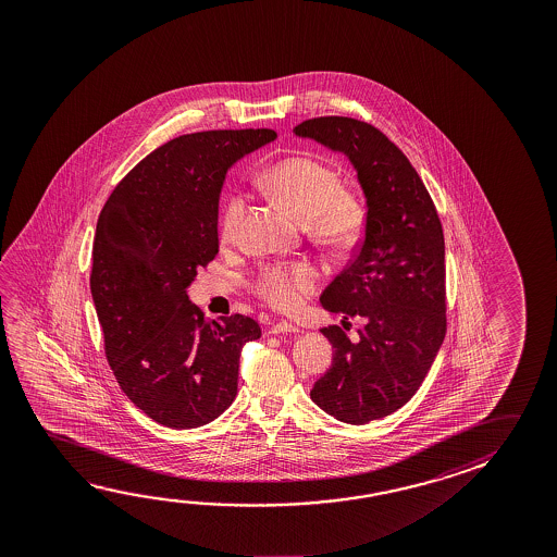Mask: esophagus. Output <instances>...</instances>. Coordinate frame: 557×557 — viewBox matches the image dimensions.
Wrapping results in <instances>:
<instances>
[{"label":"esophagus","mask_w":557,"mask_h":557,"mask_svg":"<svg viewBox=\"0 0 557 557\" xmlns=\"http://www.w3.org/2000/svg\"><path fill=\"white\" fill-rule=\"evenodd\" d=\"M270 332H272V334H299L301 330L297 329V326H293L292 322H285V320H282V322H275V324H272Z\"/></svg>","instance_id":"34e87169"}]
</instances>
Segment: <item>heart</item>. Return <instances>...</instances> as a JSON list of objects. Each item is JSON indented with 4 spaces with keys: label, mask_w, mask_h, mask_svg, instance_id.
<instances>
[{
    "label": "heart",
    "mask_w": 557,
    "mask_h": 557,
    "mask_svg": "<svg viewBox=\"0 0 557 557\" xmlns=\"http://www.w3.org/2000/svg\"><path fill=\"white\" fill-rule=\"evenodd\" d=\"M264 186L277 200L309 221L312 237L336 250L357 245L367 223L363 198L342 188L336 169L312 157H289L264 174ZM247 201L240 191L228 196L220 218L221 243L233 245L245 220ZM319 272L307 262L264 268L256 280V292L277 310H295L317 289Z\"/></svg>",
    "instance_id": "obj_1"
}]
</instances>
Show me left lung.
<instances>
[{
	"mask_svg": "<svg viewBox=\"0 0 557 557\" xmlns=\"http://www.w3.org/2000/svg\"><path fill=\"white\" fill-rule=\"evenodd\" d=\"M354 164L367 198L366 235L320 302L344 314V329L320 332L334 361L310 398L354 425L400 410L437 357L447 332L445 238L435 203L408 157L381 129L347 116H320L293 129ZM349 318L364 326L351 343Z\"/></svg>",
	"mask_w": 557,
	"mask_h": 557,
	"instance_id": "8db88e82",
	"label": "left lung"
}]
</instances>
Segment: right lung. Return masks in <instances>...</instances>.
<instances>
[{
    "instance_id": "obj_1",
    "label": "right lung",
    "mask_w": 557,
    "mask_h": 557,
    "mask_svg": "<svg viewBox=\"0 0 557 557\" xmlns=\"http://www.w3.org/2000/svg\"><path fill=\"white\" fill-rule=\"evenodd\" d=\"M274 129L174 137L129 171L102 208L91 293L120 388L164 428L215 420L237 396L238 357L262 336L245 314L208 322L188 285L220 252L218 213L231 164Z\"/></svg>"
}]
</instances>
